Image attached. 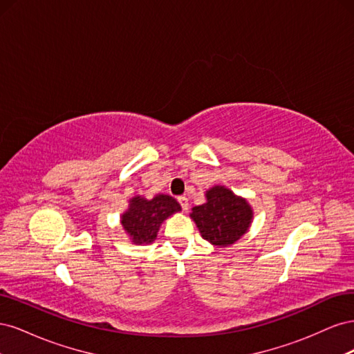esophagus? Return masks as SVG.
<instances>
[{
  "mask_svg": "<svg viewBox=\"0 0 354 354\" xmlns=\"http://www.w3.org/2000/svg\"><path fill=\"white\" fill-rule=\"evenodd\" d=\"M177 201H178L180 207H181V209H183V211H186L189 208V201H187L186 196H178Z\"/></svg>",
  "mask_w": 354,
  "mask_h": 354,
  "instance_id": "34e87169",
  "label": "esophagus"
}]
</instances>
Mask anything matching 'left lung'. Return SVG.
<instances>
[{
    "mask_svg": "<svg viewBox=\"0 0 354 354\" xmlns=\"http://www.w3.org/2000/svg\"><path fill=\"white\" fill-rule=\"evenodd\" d=\"M194 218L203 239L212 245L227 246L241 239L248 230L252 209L250 203L224 186L207 192V202L192 208Z\"/></svg>",
    "mask_w": 354,
    "mask_h": 354,
    "instance_id": "obj_1",
    "label": "left lung"
}]
</instances>
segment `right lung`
<instances>
[{
	"mask_svg": "<svg viewBox=\"0 0 354 354\" xmlns=\"http://www.w3.org/2000/svg\"><path fill=\"white\" fill-rule=\"evenodd\" d=\"M180 209V203L168 195H156L151 201L136 196L130 201V208L121 223L136 245L151 243L156 239L162 221Z\"/></svg>",
	"mask_w": 354,
	"mask_h": 354,
	"instance_id": "1",
	"label": "right lung"
}]
</instances>
